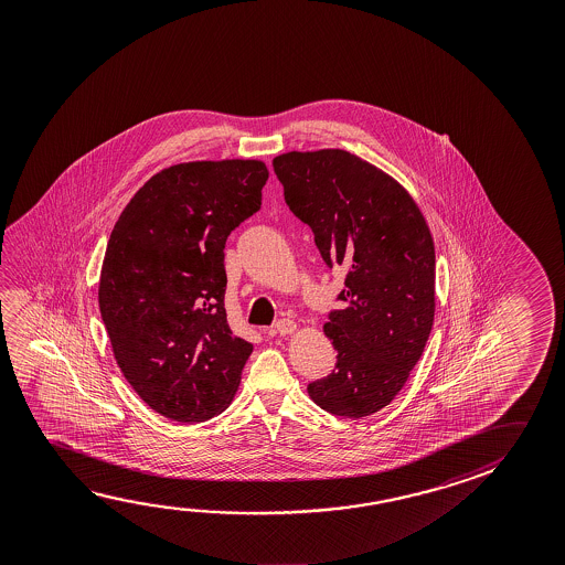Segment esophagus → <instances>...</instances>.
I'll return each mask as SVG.
<instances>
[{
	"label": "esophagus",
	"mask_w": 565,
	"mask_h": 565,
	"mask_svg": "<svg viewBox=\"0 0 565 565\" xmlns=\"http://www.w3.org/2000/svg\"><path fill=\"white\" fill-rule=\"evenodd\" d=\"M297 324L291 321V319H279L278 323L274 324L271 327V331L269 333L274 334H291L294 331H296Z\"/></svg>",
	"instance_id": "obj_1"
}]
</instances>
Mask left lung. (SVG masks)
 <instances>
[{
	"label": "left lung",
	"mask_w": 565,
	"mask_h": 565,
	"mask_svg": "<svg viewBox=\"0 0 565 565\" xmlns=\"http://www.w3.org/2000/svg\"><path fill=\"white\" fill-rule=\"evenodd\" d=\"M289 211L315 234L329 268L347 269L324 334L337 364L307 392L333 416L388 406L416 366L435 313V248L406 189L344 149L274 159Z\"/></svg>",
	"instance_id": "left-lung-1"
}]
</instances>
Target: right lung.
Masks as SVG:
<instances>
[{"mask_svg": "<svg viewBox=\"0 0 565 565\" xmlns=\"http://www.w3.org/2000/svg\"><path fill=\"white\" fill-rule=\"evenodd\" d=\"M268 167L191 161L159 171L121 211L98 303L131 388L161 416L206 422L231 404L250 342L226 321L224 244L258 213Z\"/></svg>", "mask_w": 565, "mask_h": 565, "instance_id": "add662e5", "label": "right lung"}]
</instances>
